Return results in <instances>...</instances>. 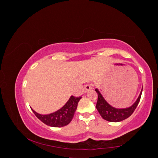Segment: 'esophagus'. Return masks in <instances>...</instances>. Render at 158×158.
Instances as JSON below:
<instances>
[{
    "instance_id": "1",
    "label": "esophagus",
    "mask_w": 158,
    "mask_h": 158,
    "mask_svg": "<svg viewBox=\"0 0 158 158\" xmlns=\"http://www.w3.org/2000/svg\"><path fill=\"white\" fill-rule=\"evenodd\" d=\"M92 89L91 85L86 84V85L84 86V92H88V91L89 90V89Z\"/></svg>"
}]
</instances>
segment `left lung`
<instances>
[{"mask_svg":"<svg viewBox=\"0 0 158 158\" xmlns=\"http://www.w3.org/2000/svg\"><path fill=\"white\" fill-rule=\"evenodd\" d=\"M95 91L98 94V100L96 107L102 118L110 122H120L129 118L134 112L140 100L143 89H142L140 94L135 103L132 105L131 107L125 108V109H116V108L112 107L104 99L103 96L98 90V89H96Z\"/></svg>","mask_w":158,"mask_h":158,"instance_id":"obj_1","label":"left lung"}]
</instances>
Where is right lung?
Masks as SVG:
<instances>
[{"label": "right lung", "mask_w": 158, "mask_h": 158, "mask_svg": "<svg viewBox=\"0 0 158 158\" xmlns=\"http://www.w3.org/2000/svg\"><path fill=\"white\" fill-rule=\"evenodd\" d=\"M81 98V97H75L71 96L69 100L60 110L47 115H41L31 110L37 118L44 124L54 127H61L69 125L71 122L77 110V104Z\"/></svg>", "instance_id": "1"}]
</instances>
